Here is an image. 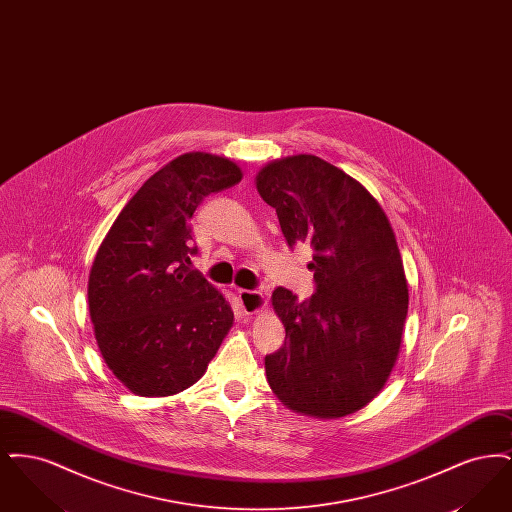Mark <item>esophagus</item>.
I'll return each mask as SVG.
<instances>
[{
  "mask_svg": "<svg viewBox=\"0 0 512 512\" xmlns=\"http://www.w3.org/2000/svg\"><path fill=\"white\" fill-rule=\"evenodd\" d=\"M238 297H240L245 315H257L267 303V295L257 292V290H240Z\"/></svg>",
  "mask_w": 512,
  "mask_h": 512,
  "instance_id": "1",
  "label": "esophagus"
}]
</instances>
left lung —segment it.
Segmentation results:
<instances>
[{
    "instance_id": "obj_1",
    "label": "left lung",
    "mask_w": 512,
    "mask_h": 512,
    "mask_svg": "<svg viewBox=\"0 0 512 512\" xmlns=\"http://www.w3.org/2000/svg\"><path fill=\"white\" fill-rule=\"evenodd\" d=\"M257 190L276 209L288 247L311 245L315 272L309 299L272 293L286 340L265 357L268 384L297 413H355L386 384L407 317L390 220L357 180L315 155L270 163Z\"/></svg>"
}]
</instances>
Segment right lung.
Here are the masks:
<instances>
[{
  "instance_id": "obj_1",
  "label": "right lung",
  "mask_w": 512,
  "mask_h": 512,
  "mask_svg": "<svg viewBox=\"0 0 512 512\" xmlns=\"http://www.w3.org/2000/svg\"><path fill=\"white\" fill-rule=\"evenodd\" d=\"M242 171L209 153H184L126 203L94 259L88 303L99 351L142 397L190 388L207 370L234 311L192 268V219L201 201Z\"/></svg>"
}]
</instances>
